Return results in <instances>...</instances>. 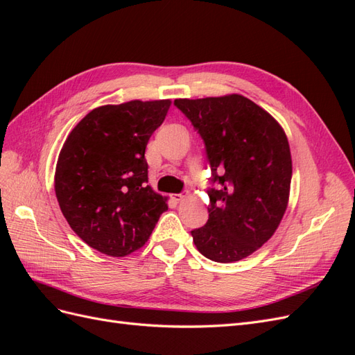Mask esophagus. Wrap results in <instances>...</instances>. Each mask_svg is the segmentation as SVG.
<instances>
[{
    "label": "esophagus",
    "instance_id": "34e87169",
    "mask_svg": "<svg viewBox=\"0 0 355 355\" xmlns=\"http://www.w3.org/2000/svg\"><path fill=\"white\" fill-rule=\"evenodd\" d=\"M185 198H187V196H184V194H173V196H171V200L176 201V202L184 201Z\"/></svg>",
    "mask_w": 355,
    "mask_h": 355
}]
</instances>
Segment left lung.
Segmentation results:
<instances>
[{
  "mask_svg": "<svg viewBox=\"0 0 355 355\" xmlns=\"http://www.w3.org/2000/svg\"><path fill=\"white\" fill-rule=\"evenodd\" d=\"M206 145L211 168L209 220L191 231L214 262L244 259L270 240L288 202L292 155L283 127L241 94L176 99Z\"/></svg>",
  "mask_w": 355,
  "mask_h": 355,
  "instance_id": "8db88e82",
  "label": "left lung"
}]
</instances>
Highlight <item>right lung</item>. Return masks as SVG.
I'll list each match as a JSON object with an SVG mask.
<instances>
[{
    "label": "right lung",
    "instance_id": "1",
    "mask_svg": "<svg viewBox=\"0 0 355 355\" xmlns=\"http://www.w3.org/2000/svg\"><path fill=\"white\" fill-rule=\"evenodd\" d=\"M171 102L99 106L72 128L56 164L63 216L93 249L121 257L141 249L167 198L148 185L145 149Z\"/></svg>",
    "mask_w": 355,
    "mask_h": 355
}]
</instances>
